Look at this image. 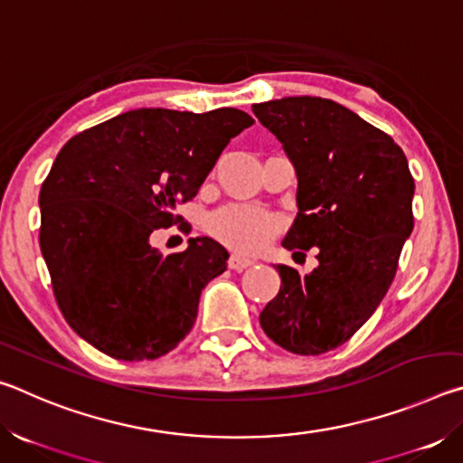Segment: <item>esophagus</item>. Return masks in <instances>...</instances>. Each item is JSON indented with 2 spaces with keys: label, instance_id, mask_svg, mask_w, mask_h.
Wrapping results in <instances>:
<instances>
[{
  "label": "esophagus",
  "instance_id": "obj_1",
  "mask_svg": "<svg viewBox=\"0 0 463 463\" xmlns=\"http://www.w3.org/2000/svg\"><path fill=\"white\" fill-rule=\"evenodd\" d=\"M249 265H253V260H249V257H242L239 253H232L231 260H229V268L234 271H242L247 269Z\"/></svg>",
  "mask_w": 463,
  "mask_h": 463
}]
</instances>
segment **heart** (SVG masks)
I'll use <instances>...</instances> for the list:
<instances>
[{"instance_id": "obj_1", "label": "heart", "mask_w": 463, "mask_h": 463, "mask_svg": "<svg viewBox=\"0 0 463 463\" xmlns=\"http://www.w3.org/2000/svg\"><path fill=\"white\" fill-rule=\"evenodd\" d=\"M208 231L222 245L239 253H257L278 237L281 221L268 210L231 203L210 216Z\"/></svg>"}]
</instances>
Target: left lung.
Returning a JSON list of instances; mask_svg holds the SVG:
<instances>
[{"mask_svg":"<svg viewBox=\"0 0 463 463\" xmlns=\"http://www.w3.org/2000/svg\"><path fill=\"white\" fill-rule=\"evenodd\" d=\"M253 114L298 175V216L284 247H318V268L307 276L278 265L279 292L260 323L289 354H326L386 296L414 226V179L390 135L333 99L281 98L253 104Z\"/></svg>","mask_w":463,"mask_h":463,"instance_id":"8db88e82","label":"left lung"}]
</instances>
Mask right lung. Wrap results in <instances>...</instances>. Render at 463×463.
<instances>
[{
	"label": "right lung",
	"instance_id": "add662e5",
	"mask_svg": "<svg viewBox=\"0 0 463 463\" xmlns=\"http://www.w3.org/2000/svg\"><path fill=\"white\" fill-rule=\"evenodd\" d=\"M255 120L143 108L75 135L41 187V250L69 326L120 362L156 359L192 331L229 253L208 237L163 255L151 234L182 222L231 138Z\"/></svg>",
	"mask_w": 463,
	"mask_h": 463
}]
</instances>
